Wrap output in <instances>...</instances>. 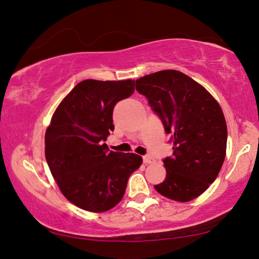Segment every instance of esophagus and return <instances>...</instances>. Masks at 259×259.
I'll use <instances>...</instances> for the list:
<instances>
[{
  "instance_id": "esophagus-1",
  "label": "esophagus",
  "mask_w": 259,
  "mask_h": 259,
  "mask_svg": "<svg viewBox=\"0 0 259 259\" xmlns=\"http://www.w3.org/2000/svg\"><path fill=\"white\" fill-rule=\"evenodd\" d=\"M143 161L145 164H150L154 162V158L150 155H145V156H143Z\"/></svg>"
}]
</instances>
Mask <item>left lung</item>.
Wrapping results in <instances>:
<instances>
[{
    "label": "left lung",
    "mask_w": 259,
    "mask_h": 259,
    "mask_svg": "<svg viewBox=\"0 0 259 259\" xmlns=\"http://www.w3.org/2000/svg\"><path fill=\"white\" fill-rule=\"evenodd\" d=\"M136 89L171 136V156L163 159L166 178L154 186L177 201L196 198L214 182L227 150V122L206 89L177 70H163L136 80Z\"/></svg>",
    "instance_id": "8db88e82"
}]
</instances>
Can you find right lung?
Returning a JSON list of instances; mask_svg holds the SVG:
<instances>
[{"instance_id": "1", "label": "right lung", "mask_w": 259, "mask_h": 259, "mask_svg": "<svg viewBox=\"0 0 259 259\" xmlns=\"http://www.w3.org/2000/svg\"><path fill=\"white\" fill-rule=\"evenodd\" d=\"M135 92V80L79 82L60 103L45 134V156L65 198L102 213L123 197L143 158L113 152L103 143L114 130L113 109Z\"/></svg>"}]
</instances>
